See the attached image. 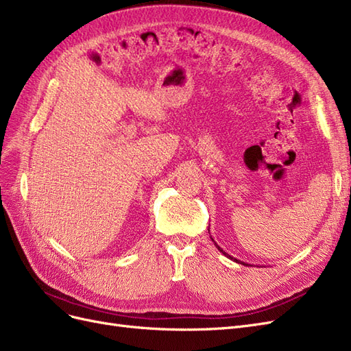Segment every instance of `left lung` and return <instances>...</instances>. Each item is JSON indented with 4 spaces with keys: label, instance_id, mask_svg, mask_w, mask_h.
I'll return each mask as SVG.
<instances>
[{
    "label": "left lung",
    "instance_id": "obj_1",
    "mask_svg": "<svg viewBox=\"0 0 351 351\" xmlns=\"http://www.w3.org/2000/svg\"><path fill=\"white\" fill-rule=\"evenodd\" d=\"M214 245H216V247H217V250H219V251H220V252H221V254H223V255H226V256H228V258H230V259H233V261H236V263H237V259H236V258H233V256H230V255H229V254H226V252H224V251H223V250H221V247H220V246H219V245H217V243H216V242H214Z\"/></svg>",
    "mask_w": 351,
    "mask_h": 351
}]
</instances>
